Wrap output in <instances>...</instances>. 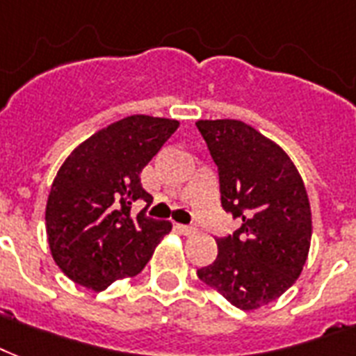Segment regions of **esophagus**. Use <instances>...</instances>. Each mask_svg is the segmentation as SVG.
<instances>
[{"instance_id": "1", "label": "esophagus", "mask_w": 356, "mask_h": 356, "mask_svg": "<svg viewBox=\"0 0 356 356\" xmlns=\"http://www.w3.org/2000/svg\"><path fill=\"white\" fill-rule=\"evenodd\" d=\"M178 230H180L181 234H184V236H191V234H195L197 232V228L195 227H187V225H178Z\"/></svg>"}]
</instances>
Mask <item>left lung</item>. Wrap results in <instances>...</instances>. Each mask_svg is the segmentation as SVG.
Returning a JSON list of instances; mask_svg holds the SVG:
<instances>
[{
  "label": "left lung",
  "mask_w": 356,
  "mask_h": 356,
  "mask_svg": "<svg viewBox=\"0 0 356 356\" xmlns=\"http://www.w3.org/2000/svg\"><path fill=\"white\" fill-rule=\"evenodd\" d=\"M197 128L219 170L225 211L241 227L217 238L216 261L197 271L230 305L256 310L296 282L312 239V213L296 165L252 126L222 118Z\"/></svg>",
  "instance_id": "left-lung-1"
}]
</instances>
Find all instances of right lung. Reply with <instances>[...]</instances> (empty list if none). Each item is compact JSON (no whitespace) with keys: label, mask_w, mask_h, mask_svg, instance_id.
Segmentation results:
<instances>
[{"label":"right lung","mask_w":356,"mask_h":356,"mask_svg":"<svg viewBox=\"0 0 356 356\" xmlns=\"http://www.w3.org/2000/svg\"><path fill=\"white\" fill-rule=\"evenodd\" d=\"M172 118L131 115L96 131L74 150L55 176L46 204V232L55 264L76 284L95 291L134 277L170 232L131 204L152 195L140 172L178 129Z\"/></svg>","instance_id":"obj_1"}]
</instances>
